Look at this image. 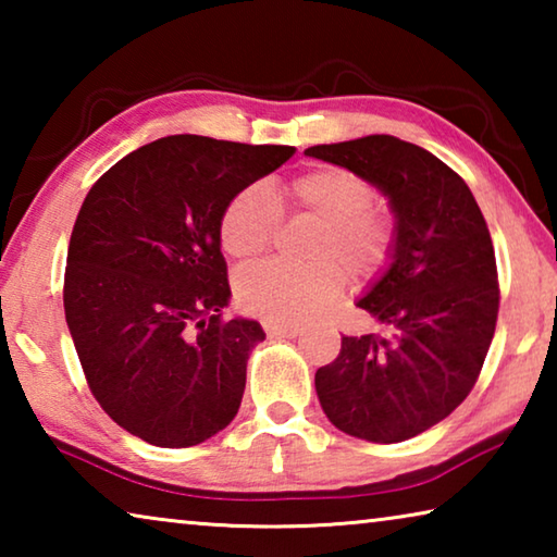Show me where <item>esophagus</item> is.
<instances>
[{"label":"esophagus","mask_w":557,"mask_h":557,"mask_svg":"<svg viewBox=\"0 0 557 557\" xmlns=\"http://www.w3.org/2000/svg\"><path fill=\"white\" fill-rule=\"evenodd\" d=\"M265 332H268V336L295 338V336H299L301 329L297 324H265Z\"/></svg>","instance_id":"1"}]
</instances>
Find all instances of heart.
<instances>
[{"label":"heart","mask_w":557,"mask_h":557,"mask_svg":"<svg viewBox=\"0 0 557 557\" xmlns=\"http://www.w3.org/2000/svg\"><path fill=\"white\" fill-rule=\"evenodd\" d=\"M299 211L324 223L312 268L268 260L245 268L235 280L240 307L270 324H301L324 312L342 295L346 277L334 260L356 277L388 265L395 250V223L373 209L375 188L344 166H322L299 174L289 186ZM282 219L280 201L265 182L245 186L221 215V245L233 258H252L270 248Z\"/></svg>","instance_id":"heart-1"}]
</instances>
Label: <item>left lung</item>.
<instances>
[{
  "label": "left lung",
  "mask_w": 557,
  "mask_h": 557,
  "mask_svg": "<svg viewBox=\"0 0 557 557\" xmlns=\"http://www.w3.org/2000/svg\"><path fill=\"white\" fill-rule=\"evenodd\" d=\"M305 154L369 178L398 233L388 270L356 301L385 334L342 336L314 375L319 403L346 435L410 440L461 405L484 366L498 317L492 235L465 178L418 145L369 135Z\"/></svg>",
  "instance_id": "left-lung-1"
}]
</instances>
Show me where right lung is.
Wrapping results in <instances>:
<instances>
[{"label":"right lung","mask_w":557,"mask_h":557,"mask_svg":"<svg viewBox=\"0 0 557 557\" xmlns=\"http://www.w3.org/2000/svg\"><path fill=\"white\" fill-rule=\"evenodd\" d=\"M295 154L172 135L102 174L75 219L63 309L100 408L154 447H194L231 425L265 332L223 319L221 215Z\"/></svg>","instance_id":"obj_1"}]
</instances>
